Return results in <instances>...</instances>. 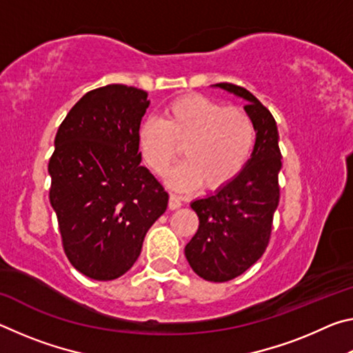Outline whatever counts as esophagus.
<instances>
[{"label":"esophagus","instance_id":"esophagus-1","mask_svg":"<svg viewBox=\"0 0 353 353\" xmlns=\"http://www.w3.org/2000/svg\"><path fill=\"white\" fill-rule=\"evenodd\" d=\"M181 205H182L181 198H179V196H176V194H171L170 196V202H168L170 210H177V208L181 207Z\"/></svg>","mask_w":353,"mask_h":353}]
</instances>
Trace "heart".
Segmentation results:
<instances>
[{"instance_id": "1", "label": "heart", "mask_w": 353, "mask_h": 353, "mask_svg": "<svg viewBox=\"0 0 353 353\" xmlns=\"http://www.w3.org/2000/svg\"><path fill=\"white\" fill-rule=\"evenodd\" d=\"M255 141L252 118L240 107H224L204 94H187L165 107L163 119L148 118L139 129V149L155 174L174 163L183 146L187 162L172 170L166 183L191 191L201 183L214 190L240 174Z\"/></svg>"}]
</instances>
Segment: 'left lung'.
<instances>
[{"mask_svg":"<svg viewBox=\"0 0 353 353\" xmlns=\"http://www.w3.org/2000/svg\"><path fill=\"white\" fill-rule=\"evenodd\" d=\"M213 87L246 101L255 145L240 174L190 204L199 218V229L185 246V256L199 277L227 282L248 271L268 246L279 205L282 155L276 119L252 93L227 82Z\"/></svg>","mask_w":353,"mask_h":353,"instance_id":"1","label":"left lung"}]
</instances>
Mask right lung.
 Returning <instances> with one entry per match:
<instances>
[{"instance_id":"add662e5","label":"right lung","mask_w":353,"mask_h":353,"mask_svg":"<svg viewBox=\"0 0 353 353\" xmlns=\"http://www.w3.org/2000/svg\"><path fill=\"white\" fill-rule=\"evenodd\" d=\"M148 107L145 90L110 83L83 94L56 134L50 202L70 263L93 280L126 274L168 205V193L140 165Z\"/></svg>"}]
</instances>
